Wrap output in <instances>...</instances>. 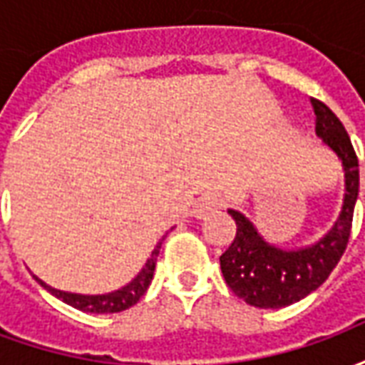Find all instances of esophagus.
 <instances>
[{"mask_svg": "<svg viewBox=\"0 0 365 365\" xmlns=\"http://www.w3.org/2000/svg\"><path fill=\"white\" fill-rule=\"evenodd\" d=\"M219 207H221V201L215 197V195H203V197L197 199V203L193 207V217L203 219L207 215L219 211Z\"/></svg>", "mask_w": 365, "mask_h": 365, "instance_id": "esophagus-1", "label": "esophagus"}]
</instances>
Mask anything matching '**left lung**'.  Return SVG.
I'll return each mask as SVG.
<instances>
[{
    "mask_svg": "<svg viewBox=\"0 0 365 365\" xmlns=\"http://www.w3.org/2000/svg\"><path fill=\"white\" fill-rule=\"evenodd\" d=\"M311 103L317 115V136H321L344 168V203L324 237L314 245L293 250L269 245L245 215L229 209L237 222V237L221 256V272L235 295L258 309H282L321 287L336 268L350 238L354 205L360 190L358 156L336 115L319 99H311Z\"/></svg>",
    "mask_w": 365,
    "mask_h": 365,
    "instance_id": "8db88e82",
    "label": "left lung"
}]
</instances>
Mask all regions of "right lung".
Masks as SVG:
<instances>
[{
	"mask_svg": "<svg viewBox=\"0 0 365 365\" xmlns=\"http://www.w3.org/2000/svg\"><path fill=\"white\" fill-rule=\"evenodd\" d=\"M164 240V238H162ZM162 240H160L156 248L152 250L150 258L146 260L144 268L138 272L135 279L130 283H127L125 287H120L117 291H111V293H103V295H82V293H68V291L54 289L51 285H46L43 279H38L35 275V279L44 289L51 291L54 297L62 299L64 303H68L74 309H80V311H86V313H120L128 307L136 305V301L143 297L144 291L148 289V285L152 282V275H154V268H156V258H158L160 248H162Z\"/></svg>",
	"mask_w": 365,
	"mask_h": 365,
	"instance_id": "right-lung-1",
	"label": "right lung"
}]
</instances>
